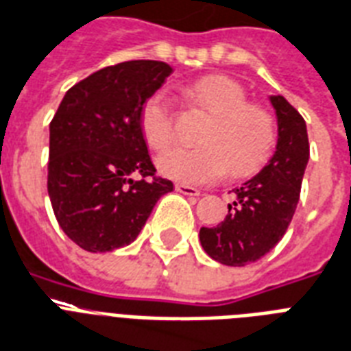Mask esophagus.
I'll use <instances>...</instances> for the list:
<instances>
[{"mask_svg":"<svg viewBox=\"0 0 351 351\" xmlns=\"http://www.w3.org/2000/svg\"><path fill=\"white\" fill-rule=\"evenodd\" d=\"M176 191L181 192V194H185V196H199L202 192L194 189L191 185H185V183H176Z\"/></svg>","mask_w":351,"mask_h":351,"instance_id":"1","label":"esophagus"}]
</instances>
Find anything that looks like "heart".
I'll list each match as a JSON object with an SVG mask.
<instances>
[{
  "instance_id": "b5f03b06",
  "label": "heart",
  "mask_w": 351,
  "mask_h": 351,
  "mask_svg": "<svg viewBox=\"0 0 351 351\" xmlns=\"http://www.w3.org/2000/svg\"><path fill=\"white\" fill-rule=\"evenodd\" d=\"M186 101L209 114L199 147H170L157 157L159 172L185 185L215 183L226 173L246 178L265 166L278 144V122L270 110L247 101L246 90L226 75H205L181 90ZM138 129L147 146L159 152L172 142L173 107L154 92L138 109Z\"/></svg>"
}]
</instances>
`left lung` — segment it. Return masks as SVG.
<instances>
[{"label": "left lung", "mask_w": 351, "mask_h": 351, "mask_svg": "<svg viewBox=\"0 0 351 351\" xmlns=\"http://www.w3.org/2000/svg\"><path fill=\"white\" fill-rule=\"evenodd\" d=\"M278 114V147L255 178L233 189L228 216L215 228L199 229L209 257L228 266L259 261L278 244L296 210L302 179L309 160L304 116L283 96L270 97Z\"/></svg>", "instance_id": "obj_1"}]
</instances>
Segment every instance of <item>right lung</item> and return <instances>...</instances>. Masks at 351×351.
I'll return each instance as SVG.
<instances>
[{"label":"right lung","mask_w":351,"mask_h":351,"mask_svg":"<svg viewBox=\"0 0 351 351\" xmlns=\"http://www.w3.org/2000/svg\"><path fill=\"white\" fill-rule=\"evenodd\" d=\"M170 73L160 60L101 68L66 92L49 123L47 194L62 231L86 252L131 244L159 197L172 192L138 129L142 101Z\"/></svg>","instance_id":"obj_1"}]
</instances>
